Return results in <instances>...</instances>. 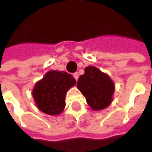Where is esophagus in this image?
Returning <instances> with one entry per match:
<instances>
[{"label":"esophagus","mask_w":152,"mask_h":152,"mask_svg":"<svg viewBox=\"0 0 152 152\" xmlns=\"http://www.w3.org/2000/svg\"><path fill=\"white\" fill-rule=\"evenodd\" d=\"M73 76H74V77H75V79H76V81H77V80H78V73H74V75H73Z\"/></svg>","instance_id":"esophagus-1"}]
</instances>
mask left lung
Returning <instances> with one entry per match:
<instances>
[{"label":"left lung","mask_w":152,"mask_h":152,"mask_svg":"<svg viewBox=\"0 0 152 152\" xmlns=\"http://www.w3.org/2000/svg\"><path fill=\"white\" fill-rule=\"evenodd\" d=\"M76 86L94 111L105 109L113 101L114 83L107 74L96 67H86L84 74L79 76Z\"/></svg>","instance_id":"1"}]
</instances>
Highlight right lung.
Masks as SVG:
<instances>
[{
    "mask_svg": "<svg viewBox=\"0 0 152 152\" xmlns=\"http://www.w3.org/2000/svg\"><path fill=\"white\" fill-rule=\"evenodd\" d=\"M76 83V79L64 71L51 70L38 81L32 97L39 110L49 115L61 114L66 106L67 91Z\"/></svg>",
    "mask_w": 152,
    "mask_h": 152,
    "instance_id": "right-lung-1",
    "label": "right lung"
}]
</instances>
